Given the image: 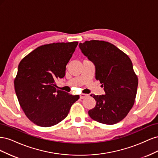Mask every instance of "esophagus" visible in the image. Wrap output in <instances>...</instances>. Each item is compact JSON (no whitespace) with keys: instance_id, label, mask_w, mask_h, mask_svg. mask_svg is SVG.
<instances>
[{"instance_id":"1","label":"esophagus","mask_w":158,"mask_h":158,"mask_svg":"<svg viewBox=\"0 0 158 158\" xmlns=\"http://www.w3.org/2000/svg\"><path fill=\"white\" fill-rule=\"evenodd\" d=\"M88 96V94H82L80 95V99H84L85 98H86Z\"/></svg>"}]
</instances>
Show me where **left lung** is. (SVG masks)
I'll use <instances>...</instances> for the list:
<instances>
[{
  "instance_id": "1",
  "label": "left lung",
  "mask_w": 158,
  "mask_h": 158,
  "mask_svg": "<svg viewBox=\"0 0 158 158\" xmlns=\"http://www.w3.org/2000/svg\"><path fill=\"white\" fill-rule=\"evenodd\" d=\"M79 47L95 67L104 95H91L96 103L88 111L94 120L106 125L122 121L132 107L137 92L138 78L130 58L116 46L107 41L92 40Z\"/></svg>"
}]
</instances>
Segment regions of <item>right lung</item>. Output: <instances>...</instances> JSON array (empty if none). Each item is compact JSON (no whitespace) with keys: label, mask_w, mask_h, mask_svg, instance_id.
Returning a JSON list of instances; mask_svg holds the SVG:
<instances>
[{"label":"right lung","mask_w":158,"mask_h":158,"mask_svg":"<svg viewBox=\"0 0 158 158\" xmlns=\"http://www.w3.org/2000/svg\"><path fill=\"white\" fill-rule=\"evenodd\" d=\"M78 41L41 45L23 58L18 65L14 88L19 103L27 117L35 125L49 127L67 117L79 95L56 90L55 81L63 78Z\"/></svg>","instance_id":"right-lung-1"}]
</instances>
